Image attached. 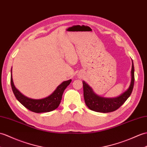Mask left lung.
Returning <instances> with one entry per match:
<instances>
[{
  "label": "left lung",
  "mask_w": 147,
  "mask_h": 147,
  "mask_svg": "<svg viewBox=\"0 0 147 147\" xmlns=\"http://www.w3.org/2000/svg\"><path fill=\"white\" fill-rule=\"evenodd\" d=\"M131 83L127 91L116 98H104L94 93L92 88L85 81H83L84 101L90 110L100 113H110L117 110L127 101L132 93L134 86V66L132 61Z\"/></svg>",
  "instance_id": "8db88e82"
}]
</instances>
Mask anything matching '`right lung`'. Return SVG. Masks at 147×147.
Returning <instances> with one entry per match:
<instances>
[{
    "label": "right lung",
    "instance_id": "right-lung-1",
    "mask_svg": "<svg viewBox=\"0 0 147 147\" xmlns=\"http://www.w3.org/2000/svg\"><path fill=\"white\" fill-rule=\"evenodd\" d=\"M71 82V80L65 81L58 86L53 93L49 96L42 99H31L23 95L16 89L12 80V69L11 76V83L13 94L20 103L30 111L34 113H45L53 111L59 107L64 90Z\"/></svg>",
    "mask_w": 147,
    "mask_h": 147
}]
</instances>
